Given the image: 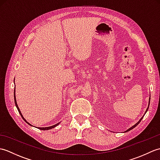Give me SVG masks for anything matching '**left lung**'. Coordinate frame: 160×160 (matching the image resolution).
Returning a JSON list of instances; mask_svg holds the SVG:
<instances>
[{
  "mask_svg": "<svg viewBox=\"0 0 160 160\" xmlns=\"http://www.w3.org/2000/svg\"><path fill=\"white\" fill-rule=\"evenodd\" d=\"M150 100H151V97L150 98H149V102H148V106H149V104H150ZM148 108H147V111H146V112H145V113H147V111H148ZM144 117V116H143ZM143 117H142L141 119H140V120H139L138 122H137V123L136 124H135V125H133V126H132V127H131V128H129L128 129V130L127 131H126L125 132H127V131H130V130H131V129H132V128H135V127H136V126L138 125V124H140V122H141V120H142V118H143Z\"/></svg>",
  "mask_w": 160,
  "mask_h": 160,
  "instance_id": "obj_1",
  "label": "left lung"
}]
</instances>
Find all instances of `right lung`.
Segmentation results:
<instances>
[{"label":"right lung","mask_w":160,"mask_h":160,"mask_svg":"<svg viewBox=\"0 0 160 160\" xmlns=\"http://www.w3.org/2000/svg\"><path fill=\"white\" fill-rule=\"evenodd\" d=\"M13 82H14V81H13ZM13 96H14V102H15V104H16V108H17V109H18V112H19V113H20V116H21L22 118V119H23V120L25 121L26 123H28V124H29L30 126H32V124H30L29 122H27V120H25V118H24V117L22 116V113H21V112H20V109H19V108H18V104H17V102H16V94H15V89H14V92H13ZM60 124V122H58V124H54V125H53V126H51V127H38V129H40V130H42V131H45V130H49V129H52V128H54V127H56V126H58Z\"/></svg>","instance_id":"add662e5"}]
</instances>
